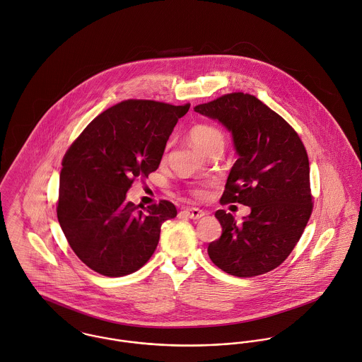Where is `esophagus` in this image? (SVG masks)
Segmentation results:
<instances>
[{"mask_svg": "<svg viewBox=\"0 0 362 362\" xmlns=\"http://www.w3.org/2000/svg\"><path fill=\"white\" fill-rule=\"evenodd\" d=\"M183 213L186 214V217H189L190 219H200V218L206 216V211H203V210H200V209H196V207L186 209Z\"/></svg>", "mask_w": 362, "mask_h": 362, "instance_id": "1", "label": "esophagus"}]
</instances>
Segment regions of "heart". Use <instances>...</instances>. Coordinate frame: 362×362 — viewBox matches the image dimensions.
Wrapping results in <instances>:
<instances>
[{"label": "heart", "mask_w": 362, "mask_h": 362, "mask_svg": "<svg viewBox=\"0 0 362 362\" xmlns=\"http://www.w3.org/2000/svg\"><path fill=\"white\" fill-rule=\"evenodd\" d=\"M190 141L204 155L216 149L223 151L225 148L223 133L217 127L209 126V124H200L193 127L190 132ZM192 193L199 199H203L207 196V190L204 187H194Z\"/></svg>", "instance_id": "heart-1"}]
</instances>
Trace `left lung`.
<instances>
[{
  "instance_id": "1",
  "label": "left lung",
  "mask_w": 362,
  "mask_h": 362,
  "mask_svg": "<svg viewBox=\"0 0 362 362\" xmlns=\"http://www.w3.org/2000/svg\"><path fill=\"white\" fill-rule=\"evenodd\" d=\"M194 110L221 123L238 153L221 202L250 207L242 222L218 210L222 235L209 245V256L235 277L269 273L288 257L312 213L305 146L288 123L253 95L228 93Z\"/></svg>"
}]
</instances>
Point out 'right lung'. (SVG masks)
Wrapping results in <instances>:
<instances>
[{"label":"right lung","instance_id":"add662e5","mask_svg":"<svg viewBox=\"0 0 362 362\" xmlns=\"http://www.w3.org/2000/svg\"><path fill=\"white\" fill-rule=\"evenodd\" d=\"M190 105L124 100L93 119L63 159L57 218L82 263L107 277L141 269L153 255L160 225L176 217L166 200H126L136 177L158 169L169 136Z\"/></svg>","mask_w":362,"mask_h":362}]
</instances>
